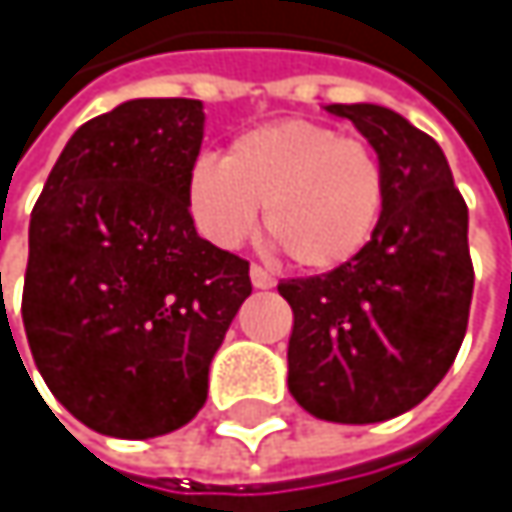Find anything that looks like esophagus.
<instances>
[{
  "label": "esophagus",
  "mask_w": 512,
  "mask_h": 512,
  "mask_svg": "<svg viewBox=\"0 0 512 512\" xmlns=\"http://www.w3.org/2000/svg\"><path fill=\"white\" fill-rule=\"evenodd\" d=\"M249 275H252V284H255L257 290H269V287H275V278H272L263 266H257V263H252Z\"/></svg>",
  "instance_id": "34e87169"
}]
</instances>
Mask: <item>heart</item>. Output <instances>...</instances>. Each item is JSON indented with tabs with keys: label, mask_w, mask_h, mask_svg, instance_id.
Returning a JSON list of instances; mask_svg holds the SVG:
<instances>
[{
	"label": "heart",
	"mask_w": 512,
	"mask_h": 512,
	"mask_svg": "<svg viewBox=\"0 0 512 512\" xmlns=\"http://www.w3.org/2000/svg\"><path fill=\"white\" fill-rule=\"evenodd\" d=\"M189 213L216 246H240L263 207L266 237L308 272L338 269L370 243L385 204L379 151L332 124L272 121L201 156L186 183Z\"/></svg>",
	"instance_id": "heart-1"
}]
</instances>
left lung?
Listing matches in <instances>:
<instances>
[{"label": "left lung", "instance_id": "8db88e82", "mask_svg": "<svg viewBox=\"0 0 512 512\" xmlns=\"http://www.w3.org/2000/svg\"><path fill=\"white\" fill-rule=\"evenodd\" d=\"M326 109L379 151L385 204L353 260L278 284L293 308L287 385L320 421L376 424L418 406L460 353L474 290L468 207L442 148L403 115Z\"/></svg>", "mask_w": 512, "mask_h": 512}]
</instances>
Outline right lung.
Masks as SVG:
<instances>
[{
  "label": "right lung",
  "mask_w": 512,
  "mask_h": 512,
  "mask_svg": "<svg viewBox=\"0 0 512 512\" xmlns=\"http://www.w3.org/2000/svg\"><path fill=\"white\" fill-rule=\"evenodd\" d=\"M201 139V100H127L70 136L32 210L26 338L55 400L103 436L189 424L252 293L249 260L189 213Z\"/></svg>",
  "instance_id": "add662e5"
}]
</instances>
